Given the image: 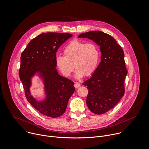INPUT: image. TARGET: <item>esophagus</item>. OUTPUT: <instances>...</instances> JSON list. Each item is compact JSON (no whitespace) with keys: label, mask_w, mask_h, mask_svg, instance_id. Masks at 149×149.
Masks as SVG:
<instances>
[{"label":"esophagus","mask_w":149,"mask_h":149,"mask_svg":"<svg viewBox=\"0 0 149 149\" xmlns=\"http://www.w3.org/2000/svg\"><path fill=\"white\" fill-rule=\"evenodd\" d=\"M74 86V87H75L76 88H79V87H80V84L79 83H78V82H75Z\"/></svg>","instance_id":"1"}]
</instances>
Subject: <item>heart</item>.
Wrapping results in <instances>:
<instances>
[{
  "instance_id": "1",
  "label": "heart",
  "mask_w": 149,
  "mask_h": 149,
  "mask_svg": "<svg viewBox=\"0 0 149 149\" xmlns=\"http://www.w3.org/2000/svg\"><path fill=\"white\" fill-rule=\"evenodd\" d=\"M63 54L64 56L56 57L57 67L63 76L69 77L74 66L76 79H80L85 74L87 76L92 74L97 66L100 57L99 49L95 44L85 43L78 40L71 41L64 48Z\"/></svg>"
}]
</instances>
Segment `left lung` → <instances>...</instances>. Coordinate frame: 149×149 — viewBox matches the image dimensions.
<instances>
[{"mask_svg":"<svg viewBox=\"0 0 149 149\" xmlns=\"http://www.w3.org/2000/svg\"><path fill=\"white\" fill-rule=\"evenodd\" d=\"M78 38H87L100 46L101 62L83 84L88 90V108L95 114H102L113 109L124 95L127 74L124 52L111 36L101 31L87 32Z\"/></svg>","mask_w":149,"mask_h":149,"instance_id":"left-lung-1","label":"left lung"}]
</instances>
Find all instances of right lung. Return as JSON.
Instances as JSON below:
<instances>
[{
	"instance_id": "right-lung-1",
	"label": "right lung",
	"mask_w": 149,
	"mask_h": 149,
	"mask_svg": "<svg viewBox=\"0 0 149 149\" xmlns=\"http://www.w3.org/2000/svg\"><path fill=\"white\" fill-rule=\"evenodd\" d=\"M72 35L44 33L30 42L20 57L19 77L27 101L40 113L50 117L61 116L75 91L74 84L61 76L56 68V52ZM38 76L44 85L45 96L38 100L31 93L32 79Z\"/></svg>"
}]
</instances>
